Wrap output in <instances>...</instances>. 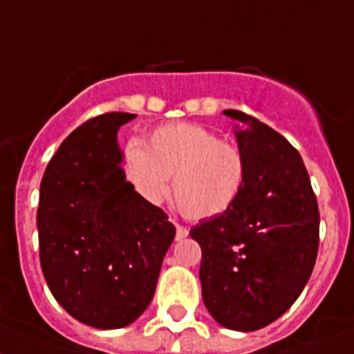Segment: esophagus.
Instances as JSON below:
<instances>
[{
  "mask_svg": "<svg viewBox=\"0 0 354 354\" xmlns=\"http://www.w3.org/2000/svg\"><path fill=\"white\" fill-rule=\"evenodd\" d=\"M187 236H189V230L185 227H182V225H176V241H182Z\"/></svg>",
  "mask_w": 354,
  "mask_h": 354,
  "instance_id": "obj_1",
  "label": "esophagus"
}]
</instances>
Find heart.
<instances>
[{"instance_id": "obj_1", "label": "heart", "mask_w": 354, "mask_h": 354, "mask_svg": "<svg viewBox=\"0 0 354 354\" xmlns=\"http://www.w3.org/2000/svg\"><path fill=\"white\" fill-rule=\"evenodd\" d=\"M178 210L192 221L227 212L246 182L245 156L207 127L176 122L154 129L145 147L126 151V176L145 203L162 205L171 191Z\"/></svg>"}]
</instances>
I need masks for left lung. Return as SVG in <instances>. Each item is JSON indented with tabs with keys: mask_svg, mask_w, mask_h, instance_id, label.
Wrapping results in <instances>:
<instances>
[{
	"mask_svg": "<svg viewBox=\"0 0 354 354\" xmlns=\"http://www.w3.org/2000/svg\"><path fill=\"white\" fill-rule=\"evenodd\" d=\"M246 162L239 200L191 230L201 295L223 328L255 331L301 295L319 250V205L299 151L257 118L227 109Z\"/></svg>",
	"mask_w": 354,
	"mask_h": 354,
	"instance_id": "1",
	"label": "left lung"
}]
</instances>
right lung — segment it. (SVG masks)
<instances>
[{
    "label": "right lung",
    "instance_id": "obj_1",
    "mask_svg": "<svg viewBox=\"0 0 354 354\" xmlns=\"http://www.w3.org/2000/svg\"><path fill=\"white\" fill-rule=\"evenodd\" d=\"M131 113L84 122L62 142L41 182L37 232L55 301L97 329L126 328L151 304L176 228L126 182L117 133Z\"/></svg>",
    "mask_w": 354,
    "mask_h": 354
}]
</instances>
